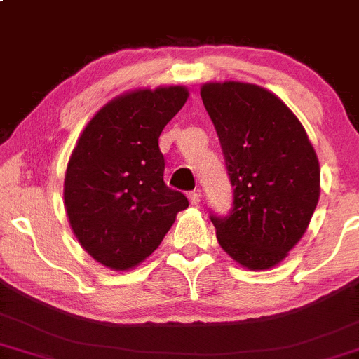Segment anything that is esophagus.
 <instances>
[{"mask_svg":"<svg viewBox=\"0 0 359 359\" xmlns=\"http://www.w3.org/2000/svg\"><path fill=\"white\" fill-rule=\"evenodd\" d=\"M188 201H190L191 205H198V204H201V201H202L201 190L190 191V194H188Z\"/></svg>","mask_w":359,"mask_h":359,"instance_id":"esophagus-1","label":"esophagus"}]
</instances>
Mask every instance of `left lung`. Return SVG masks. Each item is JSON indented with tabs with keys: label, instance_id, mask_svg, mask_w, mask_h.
Wrapping results in <instances>:
<instances>
[{
	"label": "left lung",
	"instance_id": "1",
	"mask_svg": "<svg viewBox=\"0 0 359 359\" xmlns=\"http://www.w3.org/2000/svg\"><path fill=\"white\" fill-rule=\"evenodd\" d=\"M233 187L230 216H210L217 242L249 269L282 262L320 198V164L304 126L275 93L224 81L201 88Z\"/></svg>",
	"mask_w": 359,
	"mask_h": 359
}]
</instances>
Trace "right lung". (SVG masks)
I'll return each mask as SVG.
<instances>
[{
  "label": "right lung",
  "instance_id": "add662e5",
  "mask_svg": "<svg viewBox=\"0 0 359 359\" xmlns=\"http://www.w3.org/2000/svg\"><path fill=\"white\" fill-rule=\"evenodd\" d=\"M184 86L135 90L110 100L69 158L64 205L77 242L100 264L126 271L161 245L188 207L164 183L158 136L187 103Z\"/></svg>",
  "mask_w": 359,
  "mask_h": 359
}]
</instances>
